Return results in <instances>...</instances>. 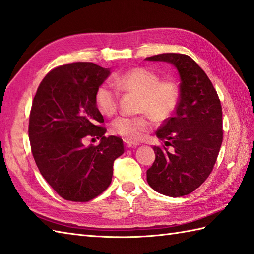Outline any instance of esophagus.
<instances>
[{
    "label": "esophagus",
    "mask_w": 254,
    "mask_h": 254,
    "mask_svg": "<svg viewBox=\"0 0 254 254\" xmlns=\"http://www.w3.org/2000/svg\"><path fill=\"white\" fill-rule=\"evenodd\" d=\"M124 143H126V146L128 147V148H133V147H137L138 146V143H135V142H131V141H124Z\"/></svg>",
    "instance_id": "1"
}]
</instances>
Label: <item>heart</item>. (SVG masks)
I'll use <instances>...</instances> for the list:
<instances>
[{"label":"heart","instance_id":"obj_1","mask_svg":"<svg viewBox=\"0 0 254 254\" xmlns=\"http://www.w3.org/2000/svg\"><path fill=\"white\" fill-rule=\"evenodd\" d=\"M113 86L124 93L139 96V112H145L157 121L168 119L178 102V87L172 80H160L157 74L145 68H133L113 79ZM95 101L98 110L111 116L118 108V93L110 85L102 84L96 90ZM152 127L146 116L118 117L110 124V130L127 141H138Z\"/></svg>","mask_w":254,"mask_h":254}]
</instances>
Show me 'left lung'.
Wrapping results in <instances>:
<instances>
[{
  "instance_id": "left-lung-1",
  "label": "left lung",
  "mask_w": 254,
  "mask_h": 254,
  "mask_svg": "<svg viewBox=\"0 0 254 254\" xmlns=\"http://www.w3.org/2000/svg\"><path fill=\"white\" fill-rule=\"evenodd\" d=\"M145 60L172 64L181 82L175 115L156 132L174 152L154 146L147 182L164 195H188L207 179L216 163L223 142L222 106L207 75L189 56L163 53Z\"/></svg>"
}]
</instances>
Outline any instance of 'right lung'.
<instances>
[{
    "instance_id": "add662e5",
    "label": "right lung",
    "mask_w": 254,
    "mask_h": 254,
    "mask_svg": "<svg viewBox=\"0 0 254 254\" xmlns=\"http://www.w3.org/2000/svg\"><path fill=\"white\" fill-rule=\"evenodd\" d=\"M110 68L89 62L66 64L42 79L29 118L31 153L40 174L67 201L88 202L109 187L113 161L124 153L121 138L106 137L96 106L97 88L109 77ZM86 136L101 138L86 148Z\"/></svg>"
}]
</instances>
